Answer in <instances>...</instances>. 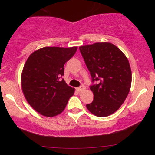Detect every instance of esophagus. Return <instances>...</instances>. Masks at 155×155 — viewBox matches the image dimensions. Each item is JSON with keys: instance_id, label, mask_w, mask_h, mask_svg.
<instances>
[{"instance_id": "esophagus-1", "label": "esophagus", "mask_w": 155, "mask_h": 155, "mask_svg": "<svg viewBox=\"0 0 155 155\" xmlns=\"http://www.w3.org/2000/svg\"><path fill=\"white\" fill-rule=\"evenodd\" d=\"M76 90H77L78 92H81V91H83L84 90H85V87L84 86V85H81V87H78L77 89H76Z\"/></svg>"}]
</instances>
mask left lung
Returning <instances> with one entry per match:
<instances>
[{"label": "left lung", "mask_w": 155, "mask_h": 155, "mask_svg": "<svg viewBox=\"0 0 155 155\" xmlns=\"http://www.w3.org/2000/svg\"><path fill=\"white\" fill-rule=\"evenodd\" d=\"M92 77L93 101L87 104L95 116L104 117L117 111L128 95L132 74L129 61L122 51L111 43L97 42L79 47Z\"/></svg>", "instance_id": "left-lung-1"}]
</instances>
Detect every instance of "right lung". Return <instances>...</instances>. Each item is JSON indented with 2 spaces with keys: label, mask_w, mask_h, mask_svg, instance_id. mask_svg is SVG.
I'll use <instances>...</instances> for the list:
<instances>
[{
  "label": "right lung",
  "mask_w": 155,
  "mask_h": 155,
  "mask_svg": "<svg viewBox=\"0 0 155 155\" xmlns=\"http://www.w3.org/2000/svg\"><path fill=\"white\" fill-rule=\"evenodd\" d=\"M77 47H46L30 55L23 68L21 84L27 101L39 114L54 117L65 109L74 89L62 76L64 65L75 54Z\"/></svg>",
  "instance_id": "1"
}]
</instances>
